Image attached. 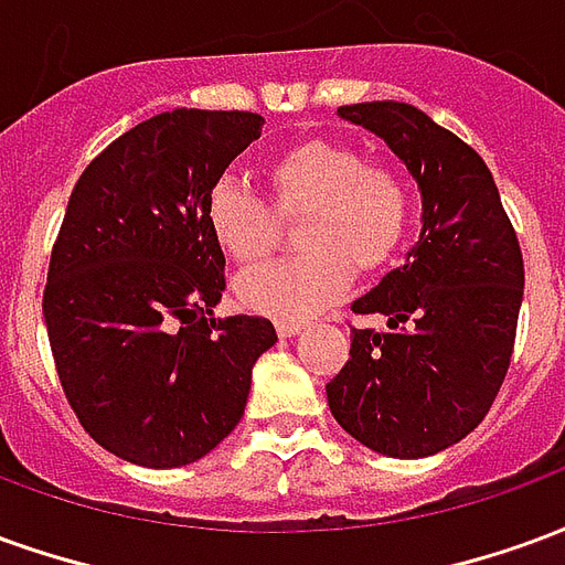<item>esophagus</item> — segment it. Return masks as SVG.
<instances>
[{"mask_svg":"<svg viewBox=\"0 0 565 565\" xmlns=\"http://www.w3.org/2000/svg\"><path fill=\"white\" fill-rule=\"evenodd\" d=\"M275 330L281 339H290V335H299L306 330V320H294V318H278L275 320Z\"/></svg>","mask_w":565,"mask_h":565,"instance_id":"esophagus-1","label":"esophagus"}]
</instances>
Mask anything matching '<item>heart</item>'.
Returning <instances> with one entry per match:
<instances>
[{
  "mask_svg": "<svg viewBox=\"0 0 565 565\" xmlns=\"http://www.w3.org/2000/svg\"><path fill=\"white\" fill-rule=\"evenodd\" d=\"M269 199L242 181L221 178L205 196V223L214 242L238 266H254L278 247L281 221L299 223L306 254L269 263L238 278V299L278 318H308L335 302L360 275H379L399 257L415 196L393 162L332 139H302L266 166Z\"/></svg>",
  "mask_w": 565,
  "mask_h": 565,
  "instance_id": "1",
  "label": "heart"
}]
</instances>
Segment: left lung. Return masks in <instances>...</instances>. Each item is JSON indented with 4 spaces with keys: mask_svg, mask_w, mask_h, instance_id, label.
<instances>
[{
    "mask_svg": "<svg viewBox=\"0 0 565 565\" xmlns=\"http://www.w3.org/2000/svg\"><path fill=\"white\" fill-rule=\"evenodd\" d=\"M339 115L391 145L424 196V230L405 266L360 296L351 356L327 384L332 417L366 448L415 460L484 420L509 372L523 299L518 233L487 162L405 103L342 105Z\"/></svg>",
    "mask_w": 565,
    "mask_h": 565,
    "instance_id": "1",
    "label": "left lung"
}]
</instances>
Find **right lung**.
<instances>
[{
	"instance_id": "obj_1",
	"label": "right lung",
	"mask_w": 565,
	"mask_h": 565,
	"mask_svg": "<svg viewBox=\"0 0 565 565\" xmlns=\"http://www.w3.org/2000/svg\"><path fill=\"white\" fill-rule=\"evenodd\" d=\"M254 111L174 108L111 141L72 190L44 284L56 375L115 457L174 469L245 415L266 318H214L226 290L205 196L259 139Z\"/></svg>"
}]
</instances>
